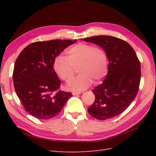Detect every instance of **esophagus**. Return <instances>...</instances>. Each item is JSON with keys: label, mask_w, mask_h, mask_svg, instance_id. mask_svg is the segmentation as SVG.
<instances>
[{"label": "esophagus", "mask_w": 156, "mask_h": 156, "mask_svg": "<svg viewBox=\"0 0 156 156\" xmlns=\"http://www.w3.org/2000/svg\"><path fill=\"white\" fill-rule=\"evenodd\" d=\"M81 94L80 92H72V95L73 96H76V95H79V94Z\"/></svg>", "instance_id": "obj_1"}]
</instances>
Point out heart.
I'll list each match as a JSON object with an SVG mask.
<instances>
[{"label":"heart","instance_id":"1","mask_svg":"<svg viewBox=\"0 0 156 156\" xmlns=\"http://www.w3.org/2000/svg\"><path fill=\"white\" fill-rule=\"evenodd\" d=\"M68 57L56 56L54 60L55 72L65 81H69L78 67V76L69 81L66 88L69 90L81 91L88 88L92 81L98 83L107 75L108 60L106 52L100 47L85 43H79L70 48Z\"/></svg>","mask_w":156,"mask_h":156}]
</instances>
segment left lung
<instances>
[{"mask_svg": "<svg viewBox=\"0 0 156 156\" xmlns=\"http://www.w3.org/2000/svg\"><path fill=\"white\" fill-rule=\"evenodd\" d=\"M83 41L101 47L108 60L107 76L92 90L95 101L88 111L98 120L115 117L129 106L138 92L140 64L137 56L128 43L118 37L101 35Z\"/></svg>", "mask_w": 156, "mask_h": 156, "instance_id": "1", "label": "left lung"}]
</instances>
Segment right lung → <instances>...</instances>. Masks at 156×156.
Returning <instances> with one entry per match:
<instances>
[{
	"label": "right lung",
	"mask_w": 156,
	"mask_h": 156,
	"mask_svg": "<svg viewBox=\"0 0 156 156\" xmlns=\"http://www.w3.org/2000/svg\"><path fill=\"white\" fill-rule=\"evenodd\" d=\"M76 40L36 41L23 49L14 64L13 81L17 96L27 112L37 119L48 120L57 115L72 97L58 90L61 81L53 63Z\"/></svg>",
	"instance_id": "right-lung-1"
}]
</instances>
